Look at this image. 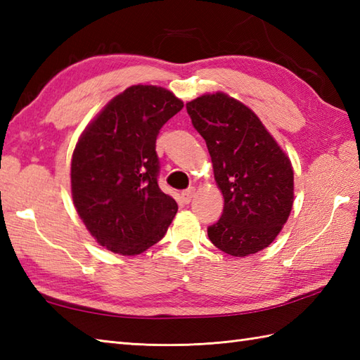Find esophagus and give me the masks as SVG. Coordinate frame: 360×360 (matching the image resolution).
I'll use <instances>...</instances> for the list:
<instances>
[{
  "label": "esophagus",
  "mask_w": 360,
  "mask_h": 360,
  "mask_svg": "<svg viewBox=\"0 0 360 360\" xmlns=\"http://www.w3.org/2000/svg\"><path fill=\"white\" fill-rule=\"evenodd\" d=\"M193 195H195V188H188V190H186V192L181 193V198H182V201H184L186 204H188L190 201H192Z\"/></svg>",
  "instance_id": "34e87169"
}]
</instances>
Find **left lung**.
I'll list each match as a JSON object with an SVG mask.
<instances>
[{
  "label": "left lung",
  "mask_w": 360,
  "mask_h": 360,
  "mask_svg": "<svg viewBox=\"0 0 360 360\" xmlns=\"http://www.w3.org/2000/svg\"><path fill=\"white\" fill-rule=\"evenodd\" d=\"M187 112L207 143L224 198L209 240L232 257L271 246L294 204V168L285 150L248 105L223 91L187 102Z\"/></svg>",
  "instance_id": "left-lung-1"
}]
</instances>
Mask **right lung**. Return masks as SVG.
Instances as JSON below:
<instances>
[{"label":"right lung","mask_w":360,"mask_h":360,"mask_svg":"<svg viewBox=\"0 0 360 360\" xmlns=\"http://www.w3.org/2000/svg\"><path fill=\"white\" fill-rule=\"evenodd\" d=\"M184 102L156 85L112 97L83 129L71 159V195L86 231L131 257L162 240L178 204L158 186L156 137Z\"/></svg>","instance_id":"right-lung-1"}]
</instances>
